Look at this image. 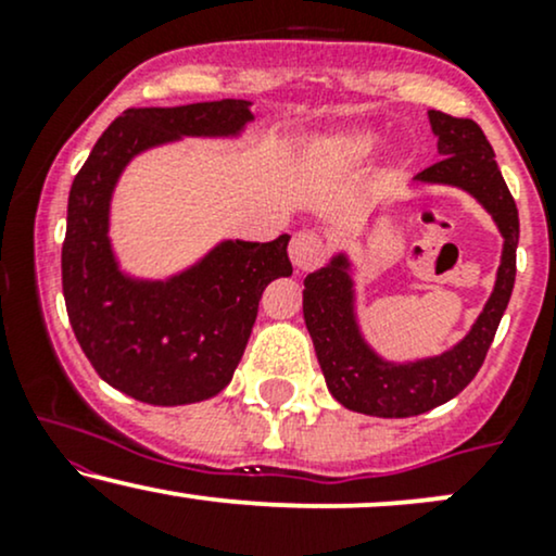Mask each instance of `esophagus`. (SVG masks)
<instances>
[{
    "label": "esophagus",
    "mask_w": 556,
    "mask_h": 556,
    "mask_svg": "<svg viewBox=\"0 0 556 556\" xmlns=\"http://www.w3.org/2000/svg\"><path fill=\"white\" fill-rule=\"evenodd\" d=\"M324 248L318 235L314 232H295V238L290 242V261L295 266V271H311L321 264Z\"/></svg>",
    "instance_id": "esophagus-1"
}]
</instances>
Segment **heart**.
Wrapping results in <instances>:
<instances>
[{
	"instance_id": "1",
	"label": "heart",
	"mask_w": 556,
	"mask_h": 556,
	"mask_svg": "<svg viewBox=\"0 0 556 556\" xmlns=\"http://www.w3.org/2000/svg\"><path fill=\"white\" fill-rule=\"evenodd\" d=\"M379 146V136L371 130H350L340 132L327 143V154L340 167H355V164L366 162Z\"/></svg>"
}]
</instances>
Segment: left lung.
Segmentation results:
<instances>
[{
    "label": "left lung",
    "mask_w": 556,
    "mask_h": 556,
    "mask_svg": "<svg viewBox=\"0 0 556 556\" xmlns=\"http://www.w3.org/2000/svg\"><path fill=\"white\" fill-rule=\"evenodd\" d=\"M429 123L442 162L416 175V182L457 188L473 198L502 235L500 269L465 337L442 353L405 361L381 355L363 331L355 258L348 248L331 253L321 269L303 279V318L327 389L340 405L363 416L410 418L457 397L486 358L513 295L520 222L494 149L473 119L431 110Z\"/></svg>",
    "instance_id": "1"
}]
</instances>
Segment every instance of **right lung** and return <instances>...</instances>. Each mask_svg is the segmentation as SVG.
<instances>
[{
	"label": "right lung",
	"mask_w": 556,
	"mask_h": 556,
	"mask_svg": "<svg viewBox=\"0 0 556 556\" xmlns=\"http://www.w3.org/2000/svg\"><path fill=\"white\" fill-rule=\"evenodd\" d=\"M253 101L222 99L127 110L96 140L73 180L62 245V292L83 353L106 384L175 407L203 402L232 381L266 285L290 277V235L271 242L222 238L167 277L127 271L114 251L112 201L146 151L185 138L240 140Z\"/></svg>",
	"instance_id": "1"
}]
</instances>
